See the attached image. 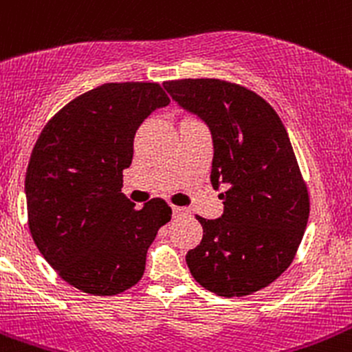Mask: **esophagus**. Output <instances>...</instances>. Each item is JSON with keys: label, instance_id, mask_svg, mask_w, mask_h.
<instances>
[{"label": "esophagus", "instance_id": "obj_1", "mask_svg": "<svg viewBox=\"0 0 352 352\" xmlns=\"http://www.w3.org/2000/svg\"><path fill=\"white\" fill-rule=\"evenodd\" d=\"M172 210H173V214H187V208L185 207H179V206H172Z\"/></svg>", "mask_w": 352, "mask_h": 352}]
</instances>
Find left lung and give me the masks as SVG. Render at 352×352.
Segmentation results:
<instances>
[{
	"instance_id": "8db88e82",
	"label": "left lung",
	"mask_w": 352,
	"mask_h": 352,
	"mask_svg": "<svg viewBox=\"0 0 352 352\" xmlns=\"http://www.w3.org/2000/svg\"><path fill=\"white\" fill-rule=\"evenodd\" d=\"M170 96L207 123L214 142L212 187L222 185L220 219L202 223L188 250L194 279L222 297L250 296L294 261L309 219V192L279 115L256 91L217 78L164 83Z\"/></svg>"
}]
</instances>
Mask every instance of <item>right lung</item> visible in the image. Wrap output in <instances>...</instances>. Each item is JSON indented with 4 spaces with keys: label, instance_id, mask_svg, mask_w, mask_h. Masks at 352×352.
<instances>
[{
    "label": "right lung",
    "instance_id": "obj_1",
    "mask_svg": "<svg viewBox=\"0 0 352 352\" xmlns=\"http://www.w3.org/2000/svg\"><path fill=\"white\" fill-rule=\"evenodd\" d=\"M168 103L158 83H105L53 115L33 146L30 232L58 276L87 294L117 296L137 284L146 250L172 217L165 200L135 208L122 194L135 132Z\"/></svg>",
    "mask_w": 352,
    "mask_h": 352
}]
</instances>
